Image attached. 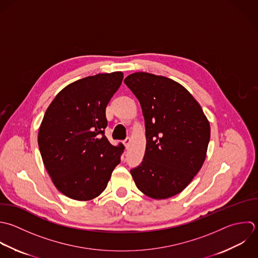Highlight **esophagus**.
<instances>
[{"mask_svg": "<svg viewBox=\"0 0 258 258\" xmlns=\"http://www.w3.org/2000/svg\"><path fill=\"white\" fill-rule=\"evenodd\" d=\"M123 144H124L125 148H126V149H128V148H130V146H131V138H126V139L123 141Z\"/></svg>", "mask_w": 258, "mask_h": 258, "instance_id": "esophagus-1", "label": "esophagus"}]
</instances>
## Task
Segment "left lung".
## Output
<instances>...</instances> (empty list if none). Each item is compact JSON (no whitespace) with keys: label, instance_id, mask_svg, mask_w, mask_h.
<instances>
[{"label":"left lung","instance_id":"left-lung-1","mask_svg":"<svg viewBox=\"0 0 258 258\" xmlns=\"http://www.w3.org/2000/svg\"><path fill=\"white\" fill-rule=\"evenodd\" d=\"M145 117L143 162L131 170L145 195L167 199L182 192L200 171L210 141V124L200 104L180 83L147 72L124 79Z\"/></svg>","mask_w":258,"mask_h":258}]
</instances>
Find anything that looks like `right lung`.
<instances>
[{"label":"right lung","instance_id":"obj_1","mask_svg":"<svg viewBox=\"0 0 258 258\" xmlns=\"http://www.w3.org/2000/svg\"><path fill=\"white\" fill-rule=\"evenodd\" d=\"M120 71L99 73L63 88L48 106L38 134L44 166L65 196L87 201L99 196L120 163L124 146L104 135L105 108L119 88Z\"/></svg>","mask_w":258,"mask_h":258}]
</instances>
